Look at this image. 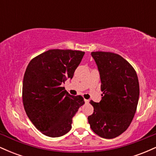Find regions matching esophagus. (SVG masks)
I'll use <instances>...</instances> for the list:
<instances>
[{"instance_id":"1","label":"esophagus","mask_w":156,"mask_h":156,"mask_svg":"<svg viewBox=\"0 0 156 156\" xmlns=\"http://www.w3.org/2000/svg\"><path fill=\"white\" fill-rule=\"evenodd\" d=\"M84 101H85V103H89V100H84Z\"/></svg>"}]
</instances>
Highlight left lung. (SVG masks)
Instances as JSON below:
<instances>
[{
	"label": "left lung",
	"mask_w": 156,
	"mask_h": 156,
	"mask_svg": "<svg viewBox=\"0 0 156 156\" xmlns=\"http://www.w3.org/2000/svg\"><path fill=\"white\" fill-rule=\"evenodd\" d=\"M101 81L102 100L91 101L94 112L88 117L91 128L99 136L114 139L128 129L136 111L139 84L135 69L121 55L92 52Z\"/></svg>",
	"instance_id": "8db88e82"
}]
</instances>
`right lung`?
<instances>
[{
	"mask_svg": "<svg viewBox=\"0 0 156 156\" xmlns=\"http://www.w3.org/2000/svg\"><path fill=\"white\" fill-rule=\"evenodd\" d=\"M84 52L53 49L33 58L23 83V102L31 122L41 133L59 137L72 128L73 117L84 104L81 96H73L63 84L72 79Z\"/></svg>",
	"mask_w": 156,
	"mask_h": 156,
	"instance_id": "obj_1",
	"label": "right lung"
}]
</instances>
